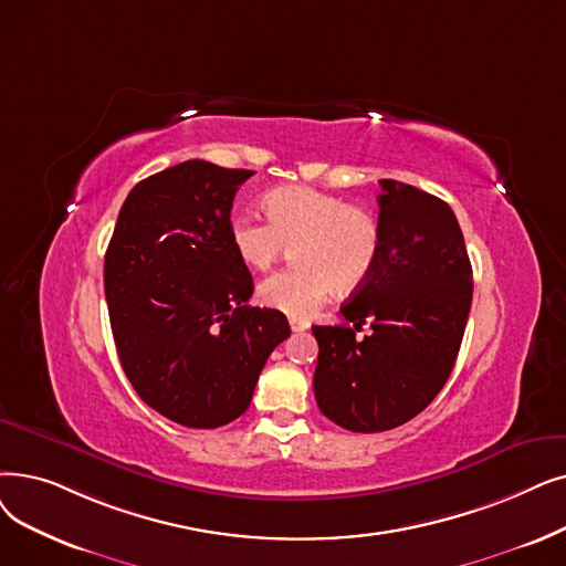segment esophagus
Instances as JSON below:
<instances>
[{"instance_id":"1","label":"esophagus","mask_w":566,"mask_h":566,"mask_svg":"<svg viewBox=\"0 0 566 566\" xmlns=\"http://www.w3.org/2000/svg\"><path fill=\"white\" fill-rule=\"evenodd\" d=\"M289 324H291V331H293V333H303V331L310 328V324L303 322V318H289Z\"/></svg>"}]
</instances>
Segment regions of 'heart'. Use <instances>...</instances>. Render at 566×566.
<instances>
[{
    "label": "heart",
    "mask_w": 566,
    "mask_h": 566,
    "mask_svg": "<svg viewBox=\"0 0 566 566\" xmlns=\"http://www.w3.org/2000/svg\"><path fill=\"white\" fill-rule=\"evenodd\" d=\"M263 210L268 222L240 212L229 224L235 254L254 270H268L296 248V265L261 282L263 305L307 318L333 289L349 293L370 280L381 254V224L373 210L312 187L268 191Z\"/></svg>",
    "instance_id": "1"
}]
</instances>
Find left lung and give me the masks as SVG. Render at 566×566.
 <instances>
[{
	"instance_id": "obj_1",
	"label": "left lung",
	"mask_w": 566,
	"mask_h": 566,
	"mask_svg": "<svg viewBox=\"0 0 566 566\" xmlns=\"http://www.w3.org/2000/svg\"><path fill=\"white\" fill-rule=\"evenodd\" d=\"M379 185L381 254L339 310L354 326H312L316 405L352 432L392 430L434 400L472 307V263L449 203L398 180ZM365 321L374 333L356 340Z\"/></svg>"
}]
</instances>
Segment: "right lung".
Listing matches in <instances>:
<instances>
[{"label": "right lung", "instance_id": "right-lung-1", "mask_svg": "<svg viewBox=\"0 0 566 566\" xmlns=\"http://www.w3.org/2000/svg\"><path fill=\"white\" fill-rule=\"evenodd\" d=\"M254 170L189 159L140 180L117 214L104 286L117 356L145 405L212 430L248 411L286 316L250 307L229 224Z\"/></svg>", "mask_w": 566, "mask_h": 566}]
</instances>
